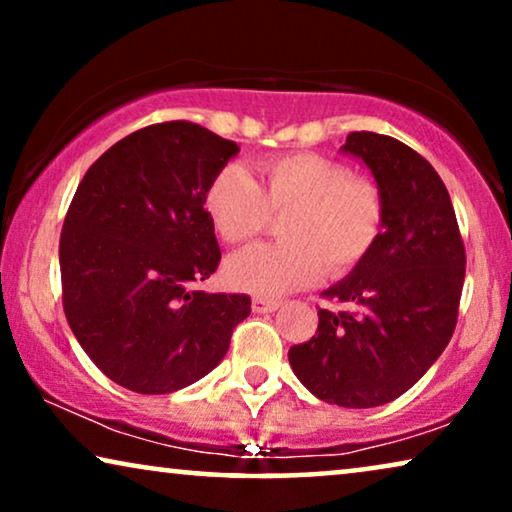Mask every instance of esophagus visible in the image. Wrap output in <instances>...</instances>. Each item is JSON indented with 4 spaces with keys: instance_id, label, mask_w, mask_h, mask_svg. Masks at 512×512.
<instances>
[{
    "instance_id": "1",
    "label": "esophagus",
    "mask_w": 512,
    "mask_h": 512,
    "mask_svg": "<svg viewBox=\"0 0 512 512\" xmlns=\"http://www.w3.org/2000/svg\"><path fill=\"white\" fill-rule=\"evenodd\" d=\"M279 307V300L277 298H265V296H256L251 300V310L256 314H265V312H275Z\"/></svg>"
}]
</instances>
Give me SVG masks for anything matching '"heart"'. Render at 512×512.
<instances>
[{"label": "heart", "mask_w": 512, "mask_h": 512, "mask_svg": "<svg viewBox=\"0 0 512 512\" xmlns=\"http://www.w3.org/2000/svg\"><path fill=\"white\" fill-rule=\"evenodd\" d=\"M205 209L223 240L249 242L284 216V242L230 256L226 279L235 289L275 296L324 275H345L380 242L387 219L382 188L354 177L349 165L319 153H286L258 163V181L226 165L209 181Z\"/></svg>", "instance_id": "b5f03b06"}]
</instances>
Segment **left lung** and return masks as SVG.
<instances>
[{
  "label": "left lung",
  "mask_w": 512,
  "mask_h": 512,
  "mask_svg": "<svg viewBox=\"0 0 512 512\" xmlns=\"http://www.w3.org/2000/svg\"><path fill=\"white\" fill-rule=\"evenodd\" d=\"M342 151L373 172L387 219L366 261L321 293L345 310H319L317 333L289 349V363L321 401L375 408L405 394L450 342L466 249L429 160L366 130L347 135Z\"/></svg>",
  "instance_id": "8db88e82"
}]
</instances>
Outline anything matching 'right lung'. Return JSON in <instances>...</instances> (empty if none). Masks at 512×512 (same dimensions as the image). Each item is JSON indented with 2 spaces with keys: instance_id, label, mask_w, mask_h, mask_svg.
Here are the masks:
<instances>
[{
  "instance_id": "obj_1",
  "label": "right lung",
  "mask_w": 512,
  "mask_h": 512,
  "mask_svg": "<svg viewBox=\"0 0 512 512\" xmlns=\"http://www.w3.org/2000/svg\"><path fill=\"white\" fill-rule=\"evenodd\" d=\"M240 146L188 121L156 123L104 151L76 188L60 235L69 328L109 380L172 394L219 366L244 293H205L221 249L209 181Z\"/></svg>"
}]
</instances>
